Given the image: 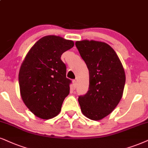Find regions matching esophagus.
Here are the masks:
<instances>
[{
    "instance_id": "esophagus-1",
    "label": "esophagus",
    "mask_w": 148,
    "mask_h": 148,
    "mask_svg": "<svg viewBox=\"0 0 148 148\" xmlns=\"http://www.w3.org/2000/svg\"><path fill=\"white\" fill-rule=\"evenodd\" d=\"M72 87H73V88H76V80H73V81H72Z\"/></svg>"
}]
</instances>
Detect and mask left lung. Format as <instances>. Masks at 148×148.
<instances>
[{"label": "left lung", "instance_id": "obj_1", "mask_svg": "<svg viewBox=\"0 0 148 148\" xmlns=\"http://www.w3.org/2000/svg\"><path fill=\"white\" fill-rule=\"evenodd\" d=\"M89 72V90L78 97L80 109L87 118L100 120L119 104L124 91L126 75L113 48L93 40L75 43Z\"/></svg>", "mask_w": 148, "mask_h": 148}]
</instances>
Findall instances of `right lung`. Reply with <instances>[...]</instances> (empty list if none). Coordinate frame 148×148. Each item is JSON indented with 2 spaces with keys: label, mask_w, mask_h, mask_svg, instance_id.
I'll return each mask as SVG.
<instances>
[{
  "label": "right lung",
  "mask_w": 148,
  "mask_h": 148,
  "mask_svg": "<svg viewBox=\"0 0 148 148\" xmlns=\"http://www.w3.org/2000/svg\"><path fill=\"white\" fill-rule=\"evenodd\" d=\"M74 42L56 35L43 37L33 45L19 72L20 94L24 103L37 117L53 118L60 113L70 93L71 80L66 78L63 52Z\"/></svg>",
  "instance_id": "obj_1"
}]
</instances>
